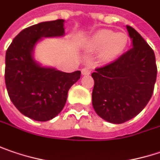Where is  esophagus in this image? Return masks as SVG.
I'll use <instances>...</instances> for the list:
<instances>
[{
	"instance_id": "34e87169",
	"label": "esophagus",
	"mask_w": 160,
	"mask_h": 160,
	"mask_svg": "<svg viewBox=\"0 0 160 160\" xmlns=\"http://www.w3.org/2000/svg\"><path fill=\"white\" fill-rule=\"evenodd\" d=\"M81 73L83 74V75H88L90 73V69L89 68H83L82 70H81Z\"/></svg>"
}]
</instances>
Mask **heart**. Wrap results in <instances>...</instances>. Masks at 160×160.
<instances>
[{
	"label": "heart",
	"instance_id": "b5f03b06",
	"mask_svg": "<svg viewBox=\"0 0 160 160\" xmlns=\"http://www.w3.org/2000/svg\"><path fill=\"white\" fill-rule=\"evenodd\" d=\"M128 42V37L125 32L116 33L110 30H102L92 35L86 45L90 51H100L102 61H109L123 52Z\"/></svg>",
	"mask_w": 160,
	"mask_h": 160
}]
</instances>
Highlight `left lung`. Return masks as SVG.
I'll return each instance as SVG.
<instances>
[{
    "label": "left lung",
    "instance_id": "obj_1",
    "mask_svg": "<svg viewBox=\"0 0 160 160\" xmlns=\"http://www.w3.org/2000/svg\"><path fill=\"white\" fill-rule=\"evenodd\" d=\"M127 30L132 47L91 74L93 108L99 117L115 124L136 117L147 106L158 72L151 47L135 29L127 25Z\"/></svg>",
    "mask_w": 160,
    "mask_h": 160
}]
</instances>
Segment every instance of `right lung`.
<instances>
[{
  "instance_id": "1",
  "label": "right lung",
  "mask_w": 160,
  "mask_h": 160,
  "mask_svg": "<svg viewBox=\"0 0 160 160\" xmlns=\"http://www.w3.org/2000/svg\"><path fill=\"white\" fill-rule=\"evenodd\" d=\"M63 20L45 22L19 33L7 49L5 84L9 97L21 113L37 121L56 117L64 107L68 91L80 78L71 73L42 68L32 60V50L42 37L62 36Z\"/></svg>"
}]
</instances>
